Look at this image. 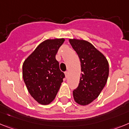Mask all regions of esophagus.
Here are the masks:
<instances>
[{"label":"esophagus","instance_id":"34e87169","mask_svg":"<svg viewBox=\"0 0 129 129\" xmlns=\"http://www.w3.org/2000/svg\"><path fill=\"white\" fill-rule=\"evenodd\" d=\"M65 76H66V78H68V76H69V72L68 71H66L65 72Z\"/></svg>","mask_w":129,"mask_h":129}]
</instances>
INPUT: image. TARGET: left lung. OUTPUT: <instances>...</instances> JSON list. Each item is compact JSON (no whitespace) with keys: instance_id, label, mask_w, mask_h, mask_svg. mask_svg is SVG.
I'll return each mask as SVG.
<instances>
[{"instance_id":"1","label":"left lung","mask_w":129,"mask_h":129,"mask_svg":"<svg viewBox=\"0 0 129 129\" xmlns=\"http://www.w3.org/2000/svg\"><path fill=\"white\" fill-rule=\"evenodd\" d=\"M80 58L82 73L78 88L73 92L75 101L86 106L100 95L109 75L108 61L103 54L84 40L69 39Z\"/></svg>"}]
</instances>
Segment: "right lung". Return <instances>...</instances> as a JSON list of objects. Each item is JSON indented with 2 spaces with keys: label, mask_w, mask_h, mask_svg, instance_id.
Wrapping results in <instances>:
<instances>
[{
  "label": "right lung",
  "mask_w": 129,
  "mask_h": 129,
  "mask_svg": "<svg viewBox=\"0 0 129 129\" xmlns=\"http://www.w3.org/2000/svg\"><path fill=\"white\" fill-rule=\"evenodd\" d=\"M64 41V38L45 40L24 61L23 80L29 93L39 104L51 103L63 82L64 73L60 71L56 54Z\"/></svg>",
  "instance_id": "obj_1"
}]
</instances>
